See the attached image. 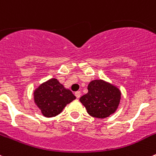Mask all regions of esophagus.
I'll list each match as a JSON object with an SVG mask.
<instances>
[{
    "label": "esophagus",
    "instance_id": "34e87169",
    "mask_svg": "<svg viewBox=\"0 0 156 156\" xmlns=\"http://www.w3.org/2000/svg\"><path fill=\"white\" fill-rule=\"evenodd\" d=\"M75 96H76L77 99H79L80 96H81V92H80V91H78V92H75Z\"/></svg>",
    "mask_w": 156,
    "mask_h": 156
}]
</instances>
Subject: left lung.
<instances>
[{
	"label": "left lung",
	"instance_id": "obj_1",
	"mask_svg": "<svg viewBox=\"0 0 156 156\" xmlns=\"http://www.w3.org/2000/svg\"><path fill=\"white\" fill-rule=\"evenodd\" d=\"M88 90L80 101L90 116L102 119L116 111L120 99L118 88L102 80H94L88 84Z\"/></svg>",
	"mask_w": 156,
	"mask_h": 156
}]
</instances>
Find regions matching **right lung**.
Masks as SVG:
<instances>
[{"label": "right lung", "instance_id": "add662e5", "mask_svg": "<svg viewBox=\"0 0 156 156\" xmlns=\"http://www.w3.org/2000/svg\"><path fill=\"white\" fill-rule=\"evenodd\" d=\"M34 99L43 116L53 117L58 115L66 105L76 97L71 91L64 88L56 78H52L35 91Z\"/></svg>", "mask_w": 156, "mask_h": 156}]
</instances>
